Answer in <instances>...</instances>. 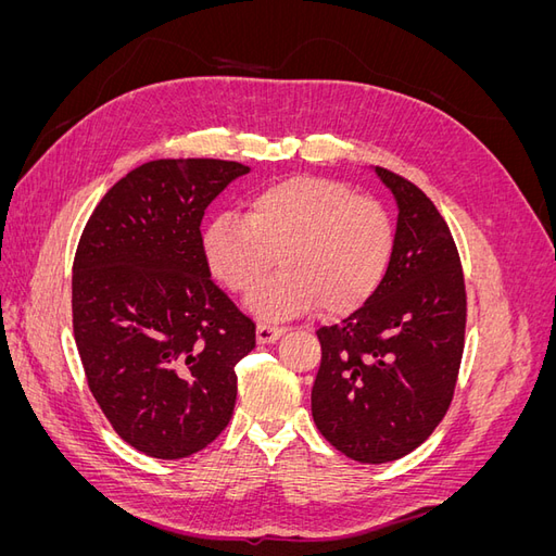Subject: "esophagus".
Returning <instances> with one entry per match:
<instances>
[{
    "instance_id": "obj_1",
    "label": "esophagus",
    "mask_w": 556,
    "mask_h": 556,
    "mask_svg": "<svg viewBox=\"0 0 556 556\" xmlns=\"http://www.w3.org/2000/svg\"><path fill=\"white\" fill-rule=\"evenodd\" d=\"M285 333V327H274V325H257V343H276L280 336Z\"/></svg>"
}]
</instances>
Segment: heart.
I'll return each instance as SVG.
<instances>
[{"mask_svg":"<svg viewBox=\"0 0 556 556\" xmlns=\"http://www.w3.org/2000/svg\"><path fill=\"white\" fill-rule=\"evenodd\" d=\"M394 231L371 197L339 180L292 176L248 199L245 217L220 215L201 233V252L215 280L245 294V308L268 323L313 311L343 315L366 304L387 274Z\"/></svg>","mask_w":556,"mask_h":556,"instance_id":"heart-1","label":"heart"}]
</instances>
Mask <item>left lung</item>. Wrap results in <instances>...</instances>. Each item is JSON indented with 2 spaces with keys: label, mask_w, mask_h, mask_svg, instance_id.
I'll use <instances>...</instances> for the list:
<instances>
[{
  "label": "left lung",
  "mask_w": 556,
  "mask_h": 556,
  "mask_svg": "<svg viewBox=\"0 0 556 556\" xmlns=\"http://www.w3.org/2000/svg\"><path fill=\"white\" fill-rule=\"evenodd\" d=\"M396 201L392 260L380 288L341 325L317 331L315 427L345 457L384 464L422 445L457 384L466 290L457 245L431 199L374 166Z\"/></svg>",
  "instance_id": "obj_1"
}]
</instances>
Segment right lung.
Segmentation results:
<instances>
[{
	"instance_id": "1",
	"label": "right lung",
	"mask_w": 556,
	"mask_h": 556,
	"mask_svg": "<svg viewBox=\"0 0 556 556\" xmlns=\"http://www.w3.org/2000/svg\"><path fill=\"white\" fill-rule=\"evenodd\" d=\"M250 166L153 160L99 201L74 260L72 311L90 392L125 443L155 459L229 425L255 323L211 280L201 217Z\"/></svg>"
}]
</instances>
